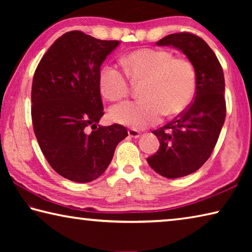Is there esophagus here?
Segmentation results:
<instances>
[{
    "label": "esophagus",
    "mask_w": 252,
    "mask_h": 252,
    "mask_svg": "<svg viewBox=\"0 0 252 252\" xmlns=\"http://www.w3.org/2000/svg\"><path fill=\"white\" fill-rule=\"evenodd\" d=\"M127 134H129L130 138H133L136 139L140 136V132L138 130H134V129H129L127 130Z\"/></svg>",
    "instance_id": "1"
}]
</instances>
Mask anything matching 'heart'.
Masks as SVG:
<instances>
[{
  "label": "heart",
  "instance_id": "1",
  "mask_svg": "<svg viewBox=\"0 0 252 252\" xmlns=\"http://www.w3.org/2000/svg\"><path fill=\"white\" fill-rule=\"evenodd\" d=\"M125 76L118 67L105 65L99 76L100 91L111 101L129 93L127 79L143 81V99L126 101L110 109L111 120L133 129H144L159 122L162 117H174L186 110L194 95L197 74L189 60L174 58L160 49L132 51L121 59Z\"/></svg>",
  "mask_w": 252,
  "mask_h": 252
}]
</instances>
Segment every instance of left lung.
Here are the masks:
<instances>
[{
  "label": "left lung",
  "instance_id": "left-lung-1",
  "mask_svg": "<svg viewBox=\"0 0 252 252\" xmlns=\"http://www.w3.org/2000/svg\"><path fill=\"white\" fill-rule=\"evenodd\" d=\"M157 45L180 50L197 74L192 103L174 120L152 132L160 148L147 159L149 165L162 177L176 179L197 171L216 147L225 119L224 76L215 52L194 34H170Z\"/></svg>",
  "mask_w": 252,
  "mask_h": 252
}]
</instances>
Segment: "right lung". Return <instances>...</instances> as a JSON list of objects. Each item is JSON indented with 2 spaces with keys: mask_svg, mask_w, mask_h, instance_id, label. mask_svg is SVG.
<instances>
[{
  "mask_svg": "<svg viewBox=\"0 0 252 252\" xmlns=\"http://www.w3.org/2000/svg\"><path fill=\"white\" fill-rule=\"evenodd\" d=\"M119 44L81 31L67 32L50 46L34 73V133L51 167L71 181L99 178L127 135L121 125L96 126L104 114L100 67Z\"/></svg>",
  "mask_w": 252,
  "mask_h": 252,
  "instance_id": "add662e5",
  "label": "right lung"
}]
</instances>
